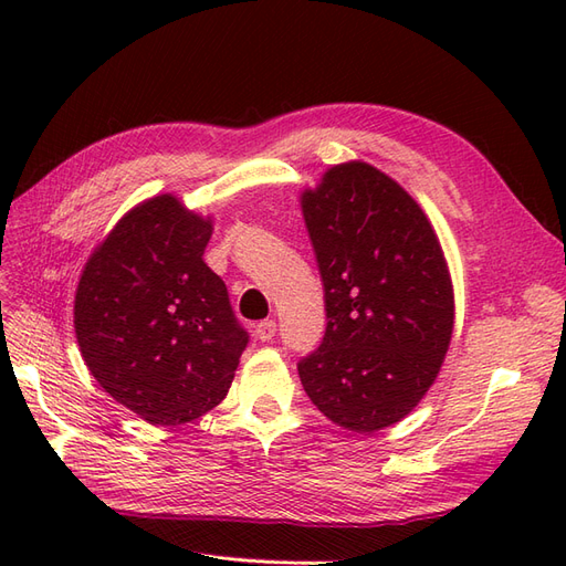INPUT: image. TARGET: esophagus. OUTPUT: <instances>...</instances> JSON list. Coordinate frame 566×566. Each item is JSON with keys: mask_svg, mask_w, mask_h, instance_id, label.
<instances>
[{"mask_svg": "<svg viewBox=\"0 0 566 566\" xmlns=\"http://www.w3.org/2000/svg\"><path fill=\"white\" fill-rule=\"evenodd\" d=\"M254 335H256V339H262V342H269L273 335H276V321H271V318H266V321H262V323H256V328H254Z\"/></svg>", "mask_w": 566, "mask_h": 566, "instance_id": "34e87169", "label": "esophagus"}]
</instances>
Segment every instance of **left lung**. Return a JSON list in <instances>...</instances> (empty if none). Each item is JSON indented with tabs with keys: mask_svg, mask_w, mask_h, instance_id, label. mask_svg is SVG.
Listing matches in <instances>:
<instances>
[{
	"mask_svg": "<svg viewBox=\"0 0 566 566\" xmlns=\"http://www.w3.org/2000/svg\"><path fill=\"white\" fill-rule=\"evenodd\" d=\"M302 212L328 325L300 380L325 418L370 434L437 378L453 333L449 266L420 205L368 163L331 167Z\"/></svg>",
	"mask_w": 566,
	"mask_h": 566,
	"instance_id": "left-lung-1",
	"label": "left lung"
}]
</instances>
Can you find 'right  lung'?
Returning a JSON list of instances; mask_svg holds the SVG:
<instances>
[{
    "label": "right lung",
    "instance_id": "add662e5",
    "mask_svg": "<svg viewBox=\"0 0 566 566\" xmlns=\"http://www.w3.org/2000/svg\"><path fill=\"white\" fill-rule=\"evenodd\" d=\"M212 221L156 196L117 221L75 295L84 364L115 401L150 424L208 413L233 380L248 331L202 262Z\"/></svg>",
    "mask_w": 566,
    "mask_h": 566
}]
</instances>
